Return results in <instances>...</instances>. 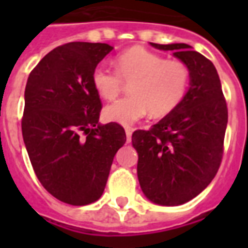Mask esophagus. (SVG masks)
<instances>
[{"mask_svg": "<svg viewBox=\"0 0 248 248\" xmlns=\"http://www.w3.org/2000/svg\"><path fill=\"white\" fill-rule=\"evenodd\" d=\"M126 140H127V143H129L130 140H131V134H133V129L131 127H126Z\"/></svg>", "mask_w": 248, "mask_h": 248, "instance_id": "obj_1", "label": "esophagus"}]
</instances>
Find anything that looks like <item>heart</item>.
Wrapping results in <instances>:
<instances>
[{
	"label": "heart",
	"mask_w": 248,
	"mask_h": 248,
	"mask_svg": "<svg viewBox=\"0 0 248 248\" xmlns=\"http://www.w3.org/2000/svg\"><path fill=\"white\" fill-rule=\"evenodd\" d=\"M115 70L103 63L94 67L92 83L106 101L117 98L130 83V95L108 105L103 110L110 122L129 126L146 114L166 117L182 103L190 85V69L182 61L165 57L142 46L121 53L114 60Z\"/></svg>",
	"instance_id": "b5f03b06"
}]
</instances>
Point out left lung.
<instances>
[{"mask_svg":"<svg viewBox=\"0 0 248 248\" xmlns=\"http://www.w3.org/2000/svg\"><path fill=\"white\" fill-rule=\"evenodd\" d=\"M151 45L171 50L190 69V89L172 113L149 130H135L138 179L151 202L178 206L210 185L223 158L227 103L213 62L186 44Z\"/></svg>","mask_w":248,"mask_h":248,"instance_id":"left-lung-1","label":"left lung"}]
</instances>
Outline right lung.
Returning a JSON list of instances; mask_svg holds the SVG:
<instances>
[{
	"mask_svg": "<svg viewBox=\"0 0 248 248\" xmlns=\"http://www.w3.org/2000/svg\"><path fill=\"white\" fill-rule=\"evenodd\" d=\"M111 50L90 42L58 46L30 71L25 89L21 126L33 170L46 191L73 206L101 198L126 142L119 124H98L102 102L92 74Z\"/></svg>",
	"mask_w": 248,
	"mask_h": 248,
	"instance_id": "obj_1",
	"label": "right lung"
}]
</instances>
